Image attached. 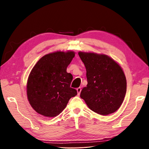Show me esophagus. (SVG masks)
<instances>
[{
    "label": "esophagus",
    "mask_w": 149,
    "mask_h": 149,
    "mask_svg": "<svg viewBox=\"0 0 149 149\" xmlns=\"http://www.w3.org/2000/svg\"><path fill=\"white\" fill-rule=\"evenodd\" d=\"M81 88L80 87L78 88L77 89V94L78 95H80V93H81Z\"/></svg>",
    "instance_id": "34e87169"
}]
</instances>
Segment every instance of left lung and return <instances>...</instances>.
Returning a JSON list of instances; mask_svg holds the SVG:
<instances>
[{
	"label": "left lung",
	"mask_w": 149,
	"mask_h": 149,
	"mask_svg": "<svg viewBox=\"0 0 149 149\" xmlns=\"http://www.w3.org/2000/svg\"><path fill=\"white\" fill-rule=\"evenodd\" d=\"M79 55L85 66L88 81L80 97L97 114L105 116L117 111L127 91L122 68L106 55L79 52Z\"/></svg>",
	"instance_id": "obj_1"
}]
</instances>
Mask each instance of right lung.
<instances>
[{
    "label": "right lung",
    "instance_id": "obj_1",
    "mask_svg": "<svg viewBox=\"0 0 149 149\" xmlns=\"http://www.w3.org/2000/svg\"><path fill=\"white\" fill-rule=\"evenodd\" d=\"M75 56L73 51L55 52L43 56L32 69L27 84L30 105L39 114L53 118L77 94L70 88L73 77L66 69Z\"/></svg>",
    "mask_w": 149,
    "mask_h": 149
}]
</instances>
